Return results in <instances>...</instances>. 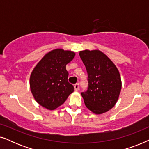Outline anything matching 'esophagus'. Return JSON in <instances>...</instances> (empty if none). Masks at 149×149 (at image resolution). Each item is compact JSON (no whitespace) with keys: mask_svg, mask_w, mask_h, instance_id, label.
Instances as JSON below:
<instances>
[{"mask_svg":"<svg viewBox=\"0 0 149 149\" xmlns=\"http://www.w3.org/2000/svg\"><path fill=\"white\" fill-rule=\"evenodd\" d=\"M74 87L75 91H78L79 89V83H76V84H74Z\"/></svg>","mask_w":149,"mask_h":149,"instance_id":"obj_1","label":"esophagus"}]
</instances>
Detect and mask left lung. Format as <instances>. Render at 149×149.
<instances>
[{"label":"left lung","instance_id":"8db88e82","mask_svg":"<svg viewBox=\"0 0 149 149\" xmlns=\"http://www.w3.org/2000/svg\"><path fill=\"white\" fill-rule=\"evenodd\" d=\"M79 56L86 68L88 88L81 93L85 104L96 115L111 109L119 98L121 80L114 63L99 50H84Z\"/></svg>","mask_w":149,"mask_h":149}]
</instances>
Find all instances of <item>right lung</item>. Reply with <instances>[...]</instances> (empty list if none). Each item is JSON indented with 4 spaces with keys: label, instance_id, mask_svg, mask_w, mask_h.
Segmentation results:
<instances>
[{
    "label": "right lung",
    "instance_id": "1",
    "mask_svg": "<svg viewBox=\"0 0 149 149\" xmlns=\"http://www.w3.org/2000/svg\"><path fill=\"white\" fill-rule=\"evenodd\" d=\"M74 56L71 51L56 49L45 55L34 68L30 77V90L42 107L55 110L74 91L73 85L68 82L66 66Z\"/></svg>",
    "mask_w": 149,
    "mask_h": 149
}]
</instances>
